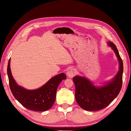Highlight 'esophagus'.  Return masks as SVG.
<instances>
[{
  "mask_svg": "<svg viewBox=\"0 0 131 131\" xmlns=\"http://www.w3.org/2000/svg\"><path fill=\"white\" fill-rule=\"evenodd\" d=\"M75 74V71L74 70V68H68L67 71V75L70 78H72L74 77V76Z\"/></svg>",
  "mask_w": 131,
  "mask_h": 131,
  "instance_id": "obj_1",
  "label": "esophagus"
}]
</instances>
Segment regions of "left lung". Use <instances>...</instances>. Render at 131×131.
I'll return each instance as SVG.
<instances>
[{
    "label": "left lung",
    "instance_id": "8db88e82",
    "mask_svg": "<svg viewBox=\"0 0 131 131\" xmlns=\"http://www.w3.org/2000/svg\"><path fill=\"white\" fill-rule=\"evenodd\" d=\"M108 45L114 50L119 61V71L113 80L101 87H95L87 78L76 76L73 78L75 86V99L78 105L88 111H97L106 107L117 97L123 82V64L116 46L111 41Z\"/></svg>",
    "mask_w": 131,
    "mask_h": 131
}]
</instances>
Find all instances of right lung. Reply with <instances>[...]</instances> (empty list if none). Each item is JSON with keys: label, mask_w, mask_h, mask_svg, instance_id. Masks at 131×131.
Here are the masks:
<instances>
[{"label": "right lung", "mask_w": 131, "mask_h": 131, "mask_svg": "<svg viewBox=\"0 0 131 131\" xmlns=\"http://www.w3.org/2000/svg\"><path fill=\"white\" fill-rule=\"evenodd\" d=\"M10 60L7 66V74L11 92L15 99L26 108L31 111L43 112L53 105L57 88L62 80H66L65 74L61 73L52 78L41 88L30 90L17 84L13 79L10 68Z\"/></svg>", "instance_id": "1"}]
</instances>
